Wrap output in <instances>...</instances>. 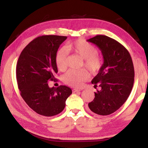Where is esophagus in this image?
I'll list each match as a JSON object with an SVG mask.
<instances>
[{"label":"esophagus","instance_id":"34e87169","mask_svg":"<svg viewBox=\"0 0 148 148\" xmlns=\"http://www.w3.org/2000/svg\"><path fill=\"white\" fill-rule=\"evenodd\" d=\"M78 91H80V90L76 89H72V92H78Z\"/></svg>","mask_w":148,"mask_h":148}]
</instances>
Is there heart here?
<instances>
[{
  "label": "heart",
  "mask_w": 148,
  "mask_h": 148,
  "mask_svg": "<svg viewBox=\"0 0 148 148\" xmlns=\"http://www.w3.org/2000/svg\"><path fill=\"white\" fill-rule=\"evenodd\" d=\"M66 49L84 59V66L91 74H96L101 71L103 65V58L97 53V47L91 43L83 39H78L67 44ZM67 57L68 51L65 47H61L57 50L56 64L59 71H63L66 69ZM87 77V72L86 70H69L63 75L62 80L64 84L70 86L78 87Z\"/></svg>",
  "instance_id": "b5f03b06"
}]
</instances>
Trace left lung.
Here are the masks:
<instances>
[{"instance_id": "obj_1", "label": "left lung", "mask_w": 148, "mask_h": 148, "mask_svg": "<svg viewBox=\"0 0 148 148\" xmlns=\"http://www.w3.org/2000/svg\"><path fill=\"white\" fill-rule=\"evenodd\" d=\"M87 41L101 49L104 63L101 71L91 81L95 99L88 106L93 113L108 116L123 104L132 91L134 70L132 58L125 47L116 40L105 35H97Z\"/></svg>"}]
</instances>
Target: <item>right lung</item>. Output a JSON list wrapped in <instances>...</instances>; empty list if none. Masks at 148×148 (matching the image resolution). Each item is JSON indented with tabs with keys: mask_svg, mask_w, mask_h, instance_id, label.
I'll list each match as a JSON object with an SVG mask.
<instances>
[{
	"mask_svg": "<svg viewBox=\"0 0 148 148\" xmlns=\"http://www.w3.org/2000/svg\"><path fill=\"white\" fill-rule=\"evenodd\" d=\"M66 38L57 35L37 37L23 49L17 61L16 78L21 96L32 110L42 116L50 117L61 113L72 94L69 87L50 88L47 82L56 81V55Z\"/></svg>",
	"mask_w": 148,
	"mask_h": 148,
	"instance_id": "obj_1",
	"label": "right lung"
}]
</instances>
